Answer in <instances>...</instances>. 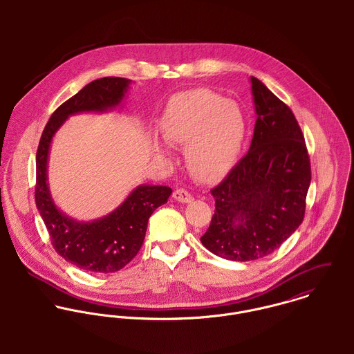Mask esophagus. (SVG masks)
I'll return each mask as SVG.
<instances>
[{
  "instance_id": "obj_1",
  "label": "esophagus",
  "mask_w": 354,
  "mask_h": 354,
  "mask_svg": "<svg viewBox=\"0 0 354 354\" xmlns=\"http://www.w3.org/2000/svg\"><path fill=\"white\" fill-rule=\"evenodd\" d=\"M173 198L177 201V202L181 203H189L194 201V196L184 188H178L173 192Z\"/></svg>"
}]
</instances>
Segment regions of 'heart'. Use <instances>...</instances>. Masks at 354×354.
<instances>
[{
    "label": "heart",
    "mask_w": 354,
    "mask_h": 354,
    "mask_svg": "<svg viewBox=\"0 0 354 354\" xmlns=\"http://www.w3.org/2000/svg\"><path fill=\"white\" fill-rule=\"evenodd\" d=\"M245 115L237 102L198 88L169 102L159 132L169 145H185L191 173L202 181L219 178L233 163L245 135ZM155 152L166 153L160 146Z\"/></svg>",
    "instance_id": "heart-1"
}]
</instances>
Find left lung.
I'll list each match as a JSON object with an SVG mask.
<instances>
[{"label":"left lung","mask_w":354,"mask_h":354,"mask_svg":"<svg viewBox=\"0 0 354 354\" xmlns=\"http://www.w3.org/2000/svg\"><path fill=\"white\" fill-rule=\"evenodd\" d=\"M256 124L250 151L211 189L215 211L201 237L209 252L234 261L261 259L301 225L310 162L290 107L251 77Z\"/></svg>","instance_id":"8db88e82"}]
</instances>
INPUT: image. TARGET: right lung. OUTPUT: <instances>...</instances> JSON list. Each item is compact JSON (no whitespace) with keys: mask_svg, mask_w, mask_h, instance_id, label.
I'll return each instance as SVG.
<instances>
[{"mask_svg":"<svg viewBox=\"0 0 354 354\" xmlns=\"http://www.w3.org/2000/svg\"><path fill=\"white\" fill-rule=\"evenodd\" d=\"M129 80L102 77L64 102L51 114L37 151L35 203L55 252L73 266L91 272H115L140 251L149 218L167 202L169 187L140 185L111 214L93 222H77L64 215L53 202L48 187V158L51 139L64 121L76 113L106 111L124 100Z\"/></svg>","mask_w":354,"mask_h":354,"instance_id":"add662e5","label":"right lung"}]
</instances>
